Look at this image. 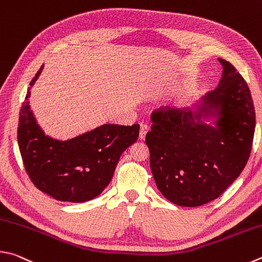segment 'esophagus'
Listing matches in <instances>:
<instances>
[{
    "mask_svg": "<svg viewBox=\"0 0 262 262\" xmlns=\"http://www.w3.org/2000/svg\"><path fill=\"white\" fill-rule=\"evenodd\" d=\"M147 132H149V127L146 125H141L140 128V140H145V136L147 134Z\"/></svg>",
    "mask_w": 262,
    "mask_h": 262,
    "instance_id": "34e87169",
    "label": "esophagus"
}]
</instances>
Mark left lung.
<instances>
[{
	"instance_id": "left-lung-1",
	"label": "left lung",
	"mask_w": 262,
	"mask_h": 262,
	"mask_svg": "<svg viewBox=\"0 0 262 262\" xmlns=\"http://www.w3.org/2000/svg\"><path fill=\"white\" fill-rule=\"evenodd\" d=\"M217 87L203 98L214 108L216 128L198 122L189 108L160 107L145 136L157 188L180 206H201L220 197L249 160L255 129L253 101L244 78L229 61Z\"/></svg>"
}]
</instances>
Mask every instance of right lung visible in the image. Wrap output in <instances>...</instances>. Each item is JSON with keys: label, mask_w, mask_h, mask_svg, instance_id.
<instances>
[{"label": "right lung", "mask_w": 262, "mask_h": 262, "mask_svg": "<svg viewBox=\"0 0 262 262\" xmlns=\"http://www.w3.org/2000/svg\"><path fill=\"white\" fill-rule=\"evenodd\" d=\"M31 87L18 123V145L27 175L37 189L57 201L82 203L97 197L110 183L122 152L139 139L140 126L103 125L69 141L51 139L31 111Z\"/></svg>", "instance_id": "1"}]
</instances>
